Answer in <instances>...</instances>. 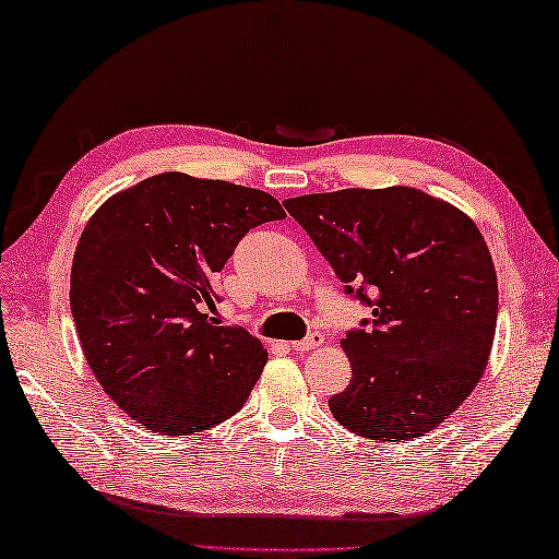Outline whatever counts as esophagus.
I'll return each mask as SVG.
<instances>
[{"label":"esophagus","instance_id":"34e87169","mask_svg":"<svg viewBox=\"0 0 559 559\" xmlns=\"http://www.w3.org/2000/svg\"><path fill=\"white\" fill-rule=\"evenodd\" d=\"M322 344H324V334L312 332V334L307 336V340L292 344V349H295V352H314V349H319V346H322Z\"/></svg>","mask_w":559,"mask_h":559}]
</instances>
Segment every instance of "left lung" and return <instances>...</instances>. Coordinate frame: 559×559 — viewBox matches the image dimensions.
Instances as JSON below:
<instances>
[{"label":"left lung","instance_id":"8db88e82","mask_svg":"<svg viewBox=\"0 0 559 559\" xmlns=\"http://www.w3.org/2000/svg\"><path fill=\"white\" fill-rule=\"evenodd\" d=\"M285 207L373 314L342 340L352 381L329 399L334 418L373 441L431 433L478 386L496 340L498 277L478 225L408 186L301 195Z\"/></svg>","mask_w":559,"mask_h":559}]
</instances>
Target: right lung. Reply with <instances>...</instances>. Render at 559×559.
Instances as JSON below:
<instances>
[{
  "mask_svg": "<svg viewBox=\"0 0 559 559\" xmlns=\"http://www.w3.org/2000/svg\"><path fill=\"white\" fill-rule=\"evenodd\" d=\"M285 210L227 180L160 173L100 205L71 264V314L100 389L160 436L207 431L242 408L267 349L219 326L215 277L242 237Z\"/></svg>",
  "mask_w": 559,
  "mask_h": 559,
  "instance_id": "1",
  "label": "right lung"
}]
</instances>
